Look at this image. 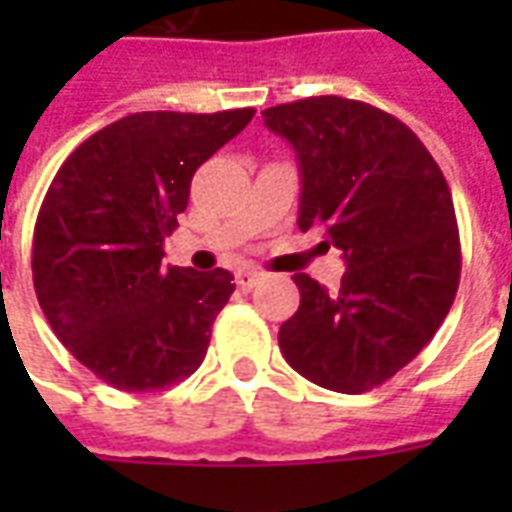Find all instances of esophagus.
Returning a JSON list of instances; mask_svg holds the SVG:
<instances>
[{"instance_id":"34e87169","label":"esophagus","mask_w":512,"mask_h":512,"mask_svg":"<svg viewBox=\"0 0 512 512\" xmlns=\"http://www.w3.org/2000/svg\"><path fill=\"white\" fill-rule=\"evenodd\" d=\"M260 282V274L257 271H238L235 274V285H238V290H252Z\"/></svg>"}]
</instances>
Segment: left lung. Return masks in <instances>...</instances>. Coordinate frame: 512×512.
Segmentation results:
<instances>
[{
    "label": "left lung",
    "mask_w": 512,
    "mask_h": 512,
    "mask_svg": "<svg viewBox=\"0 0 512 512\" xmlns=\"http://www.w3.org/2000/svg\"><path fill=\"white\" fill-rule=\"evenodd\" d=\"M296 150L299 230L343 249L340 290L296 274L301 304L279 329L288 365L312 384L359 395L430 343L458 290L452 194L419 136L381 109L318 95L263 112Z\"/></svg>",
    "instance_id": "8db88e82"
}]
</instances>
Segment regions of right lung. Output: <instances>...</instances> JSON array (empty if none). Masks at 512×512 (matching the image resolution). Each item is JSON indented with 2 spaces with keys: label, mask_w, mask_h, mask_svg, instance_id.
<instances>
[{
  "label": "right lung",
  "mask_w": 512,
  "mask_h": 512,
  "mask_svg": "<svg viewBox=\"0 0 512 512\" xmlns=\"http://www.w3.org/2000/svg\"><path fill=\"white\" fill-rule=\"evenodd\" d=\"M255 109L136 112L65 158L40 205L32 282L60 343L123 392L189 378L235 290L224 268L161 266L200 164Z\"/></svg>",
  "instance_id": "add662e5"
}]
</instances>
